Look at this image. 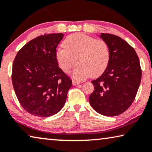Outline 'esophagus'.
I'll use <instances>...</instances> for the list:
<instances>
[{
    "instance_id": "34e87169",
    "label": "esophagus",
    "mask_w": 152,
    "mask_h": 152,
    "mask_svg": "<svg viewBox=\"0 0 152 152\" xmlns=\"http://www.w3.org/2000/svg\"><path fill=\"white\" fill-rule=\"evenodd\" d=\"M80 81H75V80H72V85H73V86L78 85V84H80Z\"/></svg>"
}]
</instances>
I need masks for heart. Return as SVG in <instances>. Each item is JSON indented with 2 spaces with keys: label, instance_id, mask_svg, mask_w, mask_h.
I'll return each instance as SVG.
<instances>
[{
  "label": "heart",
  "instance_id": "b5f03b06",
  "mask_svg": "<svg viewBox=\"0 0 152 152\" xmlns=\"http://www.w3.org/2000/svg\"><path fill=\"white\" fill-rule=\"evenodd\" d=\"M64 47L56 53L59 67L69 73L77 62L72 77L77 80L102 74L109 64L110 50L107 44L102 39L83 34H74L68 36L63 42Z\"/></svg>",
  "mask_w": 152,
  "mask_h": 152
}]
</instances>
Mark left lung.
I'll use <instances>...</instances> for the list:
<instances>
[{"label": "left lung", "mask_w": 152, "mask_h": 152, "mask_svg": "<svg viewBox=\"0 0 152 152\" xmlns=\"http://www.w3.org/2000/svg\"><path fill=\"white\" fill-rule=\"evenodd\" d=\"M110 50L109 64L103 73L92 81L94 89L90 104L102 115H119L133 103L141 81L142 71L135 50L113 34H101Z\"/></svg>", "instance_id": "left-lung-1"}]
</instances>
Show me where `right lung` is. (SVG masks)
I'll list each match as a JSON object with an SVG mask.
<instances>
[{
  "label": "right lung",
  "instance_id": "right-lung-1",
  "mask_svg": "<svg viewBox=\"0 0 152 152\" xmlns=\"http://www.w3.org/2000/svg\"><path fill=\"white\" fill-rule=\"evenodd\" d=\"M63 34L41 35L18 50L12 66L13 86L21 106L32 115L58 113L66 100L72 80L59 67L56 48Z\"/></svg>",
  "mask_w": 152,
  "mask_h": 152
}]
</instances>
